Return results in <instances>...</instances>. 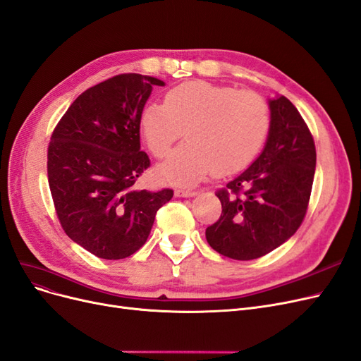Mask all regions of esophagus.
<instances>
[{"label":"esophagus","instance_id":"esophagus-1","mask_svg":"<svg viewBox=\"0 0 361 361\" xmlns=\"http://www.w3.org/2000/svg\"><path fill=\"white\" fill-rule=\"evenodd\" d=\"M176 197H195L197 191H191V190H176L175 191Z\"/></svg>","mask_w":361,"mask_h":361}]
</instances>
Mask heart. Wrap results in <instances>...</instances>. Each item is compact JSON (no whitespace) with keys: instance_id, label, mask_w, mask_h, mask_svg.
<instances>
[{"instance_id":"b5f03b06","label":"heart","mask_w":361,"mask_h":361,"mask_svg":"<svg viewBox=\"0 0 361 361\" xmlns=\"http://www.w3.org/2000/svg\"><path fill=\"white\" fill-rule=\"evenodd\" d=\"M140 131L157 158L159 179L175 185H192L207 176L230 175L251 163L269 131V107L258 94L231 86L190 82L166 94L163 103H151L140 114Z\"/></svg>"}]
</instances>
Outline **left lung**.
I'll return each instance as SVG.
<instances>
[{
	"mask_svg": "<svg viewBox=\"0 0 361 361\" xmlns=\"http://www.w3.org/2000/svg\"><path fill=\"white\" fill-rule=\"evenodd\" d=\"M270 126L254 163L216 192L219 219L206 228L207 243L233 259L259 258L287 242L306 215L317 152L306 122L294 104L269 100Z\"/></svg>",
	"mask_w": 361,
	"mask_h": 361,
	"instance_id": "1",
	"label": "left lung"
}]
</instances>
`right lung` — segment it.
Listing matches in <instances>:
<instances>
[{"mask_svg":"<svg viewBox=\"0 0 361 361\" xmlns=\"http://www.w3.org/2000/svg\"><path fill=\"white\" fill-rule=\"evenodd\" d=\"M164 82L119 74L82 92L61 118L47 149V178L68 238L98 258L133 255L147 240L173 190L134 183L149 167L140 151V114Z\"/></svg>","mask_w":361,"mask_h":361,"instance_id":"add662e5","label":"right lung"}]
</instances>
